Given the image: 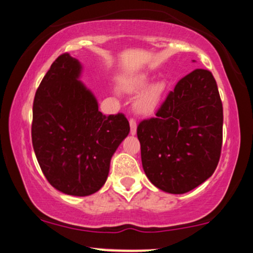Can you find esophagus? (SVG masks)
I'll return each mask as SVG.
<instances>
[{
	"label": "esophagus",
	"instance_id": "34e87169",
	"mask_svg": "<svg viewBox=\"0 0 253 253\" xmlns=\"http://www.w3.org/2000/svg\"><path fill=\"white\" fill-rule=\"evenodd\" d=\"M129 126H130V134L131 135L136 134V127H137L136 120L133 119V118H130L129 119Z\"/></svg>",
	"mask_w": 253,
	"mask_h": 253
}]
</instances>
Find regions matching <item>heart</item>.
Here are the masks:
<instances>
[{
  "label": "heart",
  "instance_id": "heart-1",
  "mask_svg": "<svg viewBox=\"0 0 253 253\" xmlns=\"http://www.w3.org/2000/svg\"><path fill=\"white\" fill-rule=\"evenodd\" d=\"M150 80L151 78L149 74H134V76L128 77L123 81L122 89L128 94H134V92L143 89L150 83ZM165 91L166 83H164V81H159V83H156L149 87L135 102V108H136L137 112L141 115H150V113L156 111V109L161 105Z\"/></svg>",
  "mask_w": 253,
  "mask_h": 253
}]
</instances>
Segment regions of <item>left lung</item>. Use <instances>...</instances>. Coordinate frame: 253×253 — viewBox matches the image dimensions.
Segmentation results:
<instances>
[{
    "label": "left lung",
    "instance_id": "8db88e82",
    "mask_svg": "<svg viewBox=\"0 0 253 253\" xmlns=\"http://www.w3.org/2000/svg\"><path fill=\"white\" fill-rule=\"evenodd\" d=\"M223 112L215 79L196 69L169 91L155 118L137 126L141 159L151 183L184 194L209 179L222 147Z\"/></svg>",
    "mask_w": 253,
    "mask_h": 253
}]
</instances>
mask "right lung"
<instances>
[{"label":"right lung","instance_id":"obj_1","mask_svg":"<svg viewBox=\"0 0 253 253\" xmlns=\"http://www.w3.org/2000/svg\"><path fill=\"white\" fill-rule=\"evenodd\" d=\"M80 62L67 52L51 64L33 102L32 143L45 179L72 196L98 191L110 162L129 133L125 115L103 116L79 80Z\"/></svg>","mask_w":253,"mask_h":253}]
</instances>
